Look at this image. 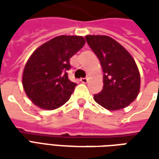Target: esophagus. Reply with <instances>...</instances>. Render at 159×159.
<instances>
[{"label":"esophagus","mask_w":159,"mask_h":159,"mask_svg":"<svg viewBox=\"0 0 159 159\" xmlns=\"http://www.w3.org/2000/svg\"><path fill=\"white\" fill-rule=\"evenodd\" d=\"M80 81L82 83H87L89 81V79H88V78H81V79H80Z\"/></svg>","instance_id":"esophagus-1"}]
</instances>
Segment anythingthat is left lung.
Listing matches in <instances>:
<instances>
[{"mask_svg": "<svg viewBox=\"0 0 159 159\" xmlns=\"http://www.w3.org/2000/svg\"><path fill=\"white\" fill-rule=\"evenodd\" d=\"M86 40L100 60L103 87L95 101L109 111L120 110L135 100L140 90V73L134 58L124 47L105 35H87Z\"/></svg>", "mask_w": 159, "mask_h": 159, "instance_id": "8db88e82", "label": "left lung"}]
</instances>
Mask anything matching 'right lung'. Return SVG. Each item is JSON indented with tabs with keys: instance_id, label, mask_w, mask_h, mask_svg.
<instances>
[{
	"instance_id": "right-lung-1",
	"label": "right lung",
	"mask_w": 159,
	"mask_h": 159,
	"mask_svg": "<svg viewBox=\"0 0 159 159\" xmlns=\"http://www.w3.org/2000/svg\"><path fill=\"white\" fill-rule=\"evenodd\" d=\"M85 45L81 36L61 35L39 47L25 66L23 87L35 105L55 110L70 99L76 87L67 70L70 58Z\"/></svg>"
}]
</instances>
